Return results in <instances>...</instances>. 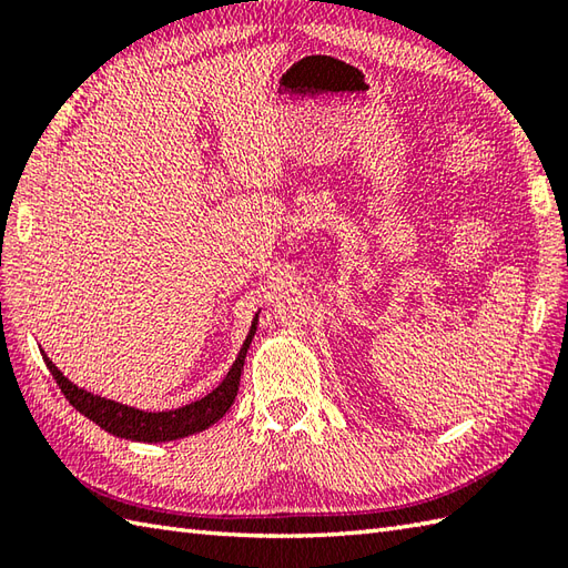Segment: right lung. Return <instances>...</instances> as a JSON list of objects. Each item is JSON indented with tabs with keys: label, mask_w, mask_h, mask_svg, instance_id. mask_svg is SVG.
I'll list each match as a JSON object with an SVG mask.
<instances>
[{
	"label": "right lung",
	"mask_w": 568,
	"mask_h": 568,
	"mask_svg": "<svg viewBox=\"0 0 568 568\" xmlns=\"http://www.w3.org/2000/svg\"><path fill=\"white\" fill-rule=\"evenodd\" d=\"M256 324L258 315L253 317L251 329L244 346L236 356V361L229 368L224 381L216 385L212 393H207L200 400L183 405L178 409H165V413H146V409H136L122 403L106 400V397H100L94 393H88L84 388H78L75 383H70L63 373L58 371V366L48 358L43 352V361L48 371L53 373V378L58 383V388L63 390V395L70 400V405L78 409L80 415L92 419L94 425H100L104 432L114 434V437L131 439V442H173V439H183L190 437V434H197L202 429L212 427L216 419H222L226 415V409L234 405L236 393H239V381H241V371H244V358L251 346L253 334H256Z\"/></svg>",
	"instance_id": "1"
}]
</instances>
